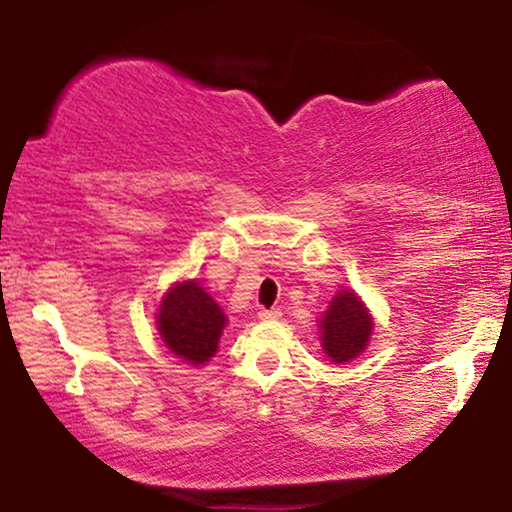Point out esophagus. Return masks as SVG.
Instances as JSON below:
<instances>
[{
	"label": "esophagus",
	"instance_id": "1",
	"mask_svg": "<svg viewBox=\"0 0 512 512\" xmlns=\"http://www.w3.org/2000/svg\"><path fill=\"white\" fill-rule=\"evenodd\" d=\"M280 316H282L280 309H262V311H259V318H262V320H277Z\"/></svg>",
	"mask_w": 512,
	"mask_h": 512
}]
</instances>
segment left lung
Masks as SVG:
<instances>
[{"mask_svg":"<svg viewBox=\"0 0 512 512\" xmlns=\"http://www.w3.org/2000/svg\"><path fill=\"white\" fill-rule=\"evenodd\" d=\"M323 327V350L332 361L343 363L354 357L368 345L372 332V318L363 307L357 293L339 291L329 305Z\"/></svg>","mask_w":512,"mask_h":512,"instance_id":"left-lung-1","label":"left lung"}]
</instances>
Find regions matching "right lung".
<instances>
[{
  "mask_svg": "<svg viewBox=\"0 0 512 512\" xmlns=\"http://www.w3.org/2000/svg\"><path fill=\"white\" fill-rule=\"evenodd\" d=\"M223 325L221 307L196 282L176 284L160 305L158 329L162 341L176 357L194 366L214 357Z\"/></svg>",
  "mask_w": 512,
  "mask_h": 512,
  "instance_id": "1",
  "label": "right lung"
}]
</instances>
